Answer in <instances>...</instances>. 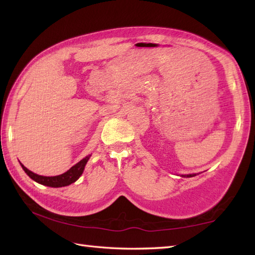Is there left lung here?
<instances>
[{"label": "left lung", "instance_id": "1", "mask_svg": "<svg viewBox=\"0 0 255 255\" xmlns=\"http://www.w3.org/2000/svg\"><path fill=\"white\" fill-rule=\"evenodd\" d=\"M196 174H186V175H182L183 177H192V176H195Z\"/></svg>", "mask_w": 255, "mask_h": 255}]
</instances>
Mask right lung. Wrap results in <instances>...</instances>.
Returning a JSON list of instances; mask_svg holds the SVG:
<instances>
[{"label": "right lung", "mask_w": 255, "mask_h": 255, "mask_svg": "<svg viewBox=\"0 0 255 255\" xmlns=\"http://www.w3.org/2000/svg\"><path fill=\"white\" fill-rule=\"evenodd\" d=\"M90 156L91 155L85 156L84 159L78 162L77 164L73 165L71 169L68 170L66 173H63V174H61V175H57V176L38 175V174H36V173L29 171L21 163H20V165H21V167H23V170L25 171L26 174L28 175L31 180H34L35 182L41 184V185H46V186H50V187H62V186H68V185H70V184L74 183L81 175H82L85 164L88 163Z\"/></svg>", "instance_id": "1"}]
</instances>
